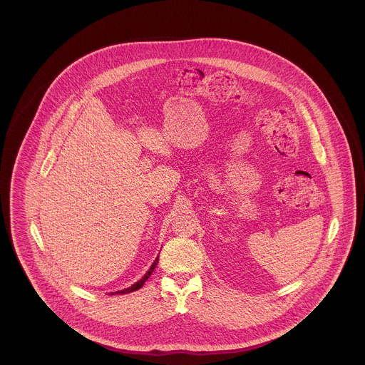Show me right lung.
Returning <instances> with one entry per match:
<instances>
[{"label": "right lung", "mask_w": 365, "mask_h": 365, "mask_svg": "<svg viewBox=\"0 0 365 365\" xmlns=\"http://www.w3.org/2000/svg\"><path fill=\"white\" fill-rule=\"evenodd\" d=\"M157 262H158V257H157L156 260H155V262L152 264V267H150V269L145 274V277L143 278L140 279V280H138L135 284H133L131 287H128V289H124V290H122V292H118V294H127V293H133V292H135V290H138V289H140L142 286H143V283L149 279V277L152 275V272L155 271V268H156Z\"/></svg>", "instance_id": "add662e5"}]
</instances>
